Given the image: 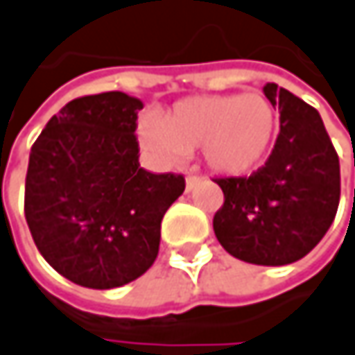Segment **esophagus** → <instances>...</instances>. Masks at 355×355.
I'll list each match as a JSON object with an SVG mask.
<instances>
[{"instance_id":"34e87169","label":"esophagus","mask_w":355,"mask_h":355,"mask_svg":"<svg viewBox=\"0 0 355 355\" xmlns=\"http://www.w3.org/2000/svg\"><path fill=\"white\" fill-rule=\"evenodd\" d=\"M199 184H201V178L199 177H187V191H189V193L195 191Z\"/></svg>"}]
</instances>
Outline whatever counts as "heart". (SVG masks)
I'll return each instance as SVG.
<instances>
[{"instance_id": "1", "label": "heart", "mask_w": 355, "mask_h": 355, "mask_svg": "<svg viewBox=\"0 0 355 355\" xmlns=\"http://www.w3.org/2000/svg\"><path fill=\"white\" fill-rule=\"evenodd\" d=\"M278 115L260 93L205 95L177 101L160 119L144 117L138 136L160 162L173 164L201 148L205 164L225 177H242L262 164L274 142Z\"/></svg>"}]
</instances>
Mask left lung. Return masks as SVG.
<instances>
[{
    "instance_id": "8db88e82",
    "label": "left lung",
    "mask_w": 355,
    "mask_h": 355,
    "mask_svg": "<svg viewBox=\"0 0 355 355\" xmlns=\"http://www.w3.org/2000/svg\"><path fill=\"white\" fill-rule=\"evenodd\" d=\"M264 95L280 112V134L258 173L217 180L225 203L213 217V232L238 260L284 266L306 256L331 227L339 158L317 110L276 83Z\"/></svg>"
}]
</instances>
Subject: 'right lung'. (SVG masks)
<instances>
[{"label":"right lung","mask_w":355,"mask_h":355,"mask_svg":"<svg viewBox=\"0 0 355 355\" xmlns=\"http://www.w3.org/2000/svg\"><path fill=\"white\" fill-rule=\"evenodd\" d=\"M144 103L121 91L69 101L32 146L26 221L58 274L115 288L154 264L160 223L184 191L180 175L140 166L136 119Z\"/></svg>","instance_id":"obj_1"}]
</instances>
